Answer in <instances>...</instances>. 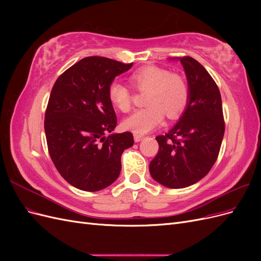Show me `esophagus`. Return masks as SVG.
<instances>
[{
  "label": "esophagus",
  "mask_w": 261,
  "mask_h": 261,
  "mask_svg": "<svg viewBox=\"0 0 261 261\" xmlns=\"http://www.w3.org/2000/svg\"><path fill=\"white\" fill-rule=\"evenodd\" d=\"M134 139H135L136 143H139L144 139V135H140V134H134Z\"/></svg>",
  "instance_id": "34e87169"
}]
</instances>
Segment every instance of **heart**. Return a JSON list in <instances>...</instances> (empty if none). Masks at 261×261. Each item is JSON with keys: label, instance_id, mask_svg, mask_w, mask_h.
I'll list each match as a JSON object with an SVG mask.
<instances>
[{"label": "heart", "instance_id": "1", "mask_svg": "<svg viewBox=\"0 0 261 261\" xmlns=\"http://www.w3.org/2000/svg\"><path fill=\"white\" fill-rule=\"evenodd\" d=\"M133 86L140 91L149 90L147 108L139 109L123 121V127L135 134H147L164 121V114L175 120L185 111L189 101V88L183 76L159 66H146L129 77ZM108 97L111 105L121 112H128L132 107V91L120 82L109 86Z\"/></svg>", "mask_w": 261, "mask_h": 261}]
</instances>
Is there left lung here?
Here are the masks:
<instances>
[{"mask_svg": "<svg viewBox=\"0 0 261 261\" xmlns=\"http://www.w3.org/2000/svg\"><path fill=\"white\" fill-rule=\"evenodd\" d=\"M184 67L189 101L179 121L159 144L149 164L152 178L169 188L191 186L206 176L217 161L224 135V118L220 90L198 61L177 58Z\"/></svg>", "mask_w": 261, "mask_h": 261, "instance_id": "left-lung-1", "label": "left lung"}]
</instances>
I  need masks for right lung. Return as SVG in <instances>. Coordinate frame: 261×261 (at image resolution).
<instances>
[{"label":"right lung","instance_id":"1","mask_svg":"<svg viewBox=\"0 0 261 261\" xmlns=\"http://www.w3.org/2000/svg\"><path fill=\"white\" fill-rule=\"evenodd\" d=\"M133 66L102 57L75 63L55 82L45 110L44 132L51 159L67 183L98 192L120 175L121 155L133 134L114 130L116 115L108 89Z\"/></svg>","mask_w":261,"mask_h":261}]
</instances>
